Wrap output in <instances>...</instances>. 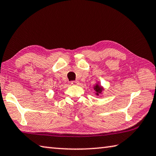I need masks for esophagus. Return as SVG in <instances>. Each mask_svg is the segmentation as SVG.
<instances>
[{
    "instance_id": "34e87169",
    "label": "esophagus",
    "mask_w": 156,
    "mask_h": 156,
    "mask_svg": "<svg viewBox=\"0 0 156 156\" xmlns=\"http://www.w3.org/2000/svg\"><path fill=\"white\" fill-rule=\"evenodd\" d=\"M79 83H80V82H79V81H71V84H72V85H74V86L78 85Z\"/></svg>"
}]
</instances>
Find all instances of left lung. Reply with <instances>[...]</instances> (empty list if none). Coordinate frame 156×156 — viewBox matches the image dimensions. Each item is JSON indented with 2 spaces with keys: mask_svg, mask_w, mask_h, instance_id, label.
I'll use <instances>...</instances> for the list:
<instances>
[{
  "mask_svg": "<svg viewBox=\"0 0 156 156\" xmlns=\"http://www.w3.org/2000/svg\"><path fill=\"white\" fill-rule=\"evenodd\" d=\"M94 90L95 91V94H96V95L99 96V94H101V92L104 90V88H103V86L99 85V82H98L97 83H96V85H94Z\"/></svg>",
  "mask_w": 156,
  "mask_h": 156,
  "instance_id": "left-lung-1",
  "label": "left lung"
}]
</instances>
